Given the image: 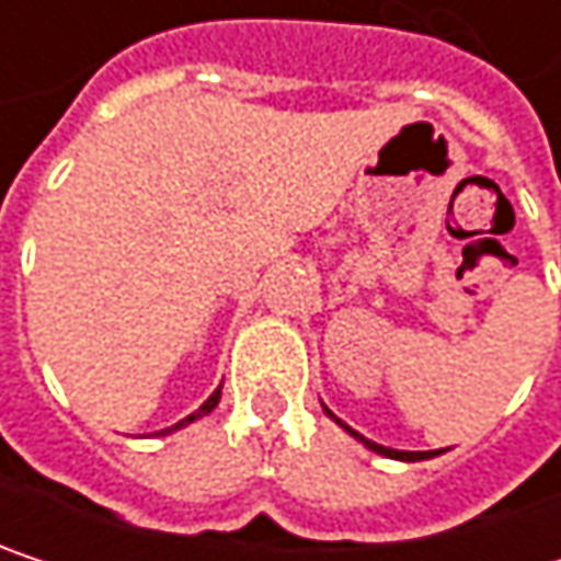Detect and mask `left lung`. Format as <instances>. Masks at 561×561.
Instances as JSON below:
<instances>
[{
    "mask_svg": "<svg viewBox=\"0 0 561 561\" xmlns=\"http://www.w3.org/2000/svg\"><path fill=\"white\" fill-rule=\"evenodd\" d=\"M324 412H328V415H331V419H334V422H337L341 428H347V432H351V435H354L357 442H364V445H367L370 451H377V455H387V458H396V461H425V458H435V455H442V451H396V448H387V445H377V442L364 438L360 432H354L351 425H344V422H341V419H337V415H334L331 409H324Z\"/></svg>",
    "mask_w": 561,
    "mask_h": 561,
    "instance_id": "left-lung-1",
    "label": "left lung"
}]
</instances>
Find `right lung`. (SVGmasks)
<instances>
[{
	"mask_svg": "<svg viewBox=\"0 0 561 561\" xmlns=\"http://www.w3.org/2000/svg\"><path fill=\"white\" fill-rule=\"evenodd\" d=\"M217 402H220V387H217V390H214V392H210V396H207V402H204V405H201L197 412H191L187 419H181V422H174L171 428H162L159 435H169V432H178L181 425H187V422H194V419H201V415H207V412H214V405H217Z\"/></svg>",
	"mask_w": 561,
	"mask_h": 561,
	"instance_id": "right-lung-1",
	"label": "right lung"
}]
</instances>
